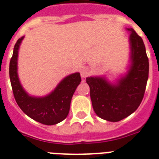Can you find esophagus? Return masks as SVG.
Listing matches in <instances>:
<instances>
[{
	"mask_svg": "<svg viewBox=\"0 0 159 159\" xmlns=\"http://www.w3.org/2000/svg\"><path fill=\"white\" fill-rule=\"evenodd\" d=\"M89 73H90L89 69H88L87 67H86V66H84V67H82V69H81V76H82V77H83V78L87 77V76L89 75Z\"/></svg>",
	"mask_w": 159,
	"mask_h": 159,
	"instance_id": "1",
	"label": "esophagus"
}]
</instances>
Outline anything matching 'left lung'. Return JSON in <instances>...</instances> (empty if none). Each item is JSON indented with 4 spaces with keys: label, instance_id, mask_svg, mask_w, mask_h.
<instances>
[{
    "label": "left lung",
    "instance_id": "left-lung-1",
    "mask_svg": "<svg viewBox=\"0 0 159 159\" xmlns=\"http://www.w3.org/2000/svg\"><path fill=\"white\" fill-rule=\"evenodd\" d=\"M131 48V65L127 74L116 84L105 77H86L94 112L100 118L117 122L131 115L143 99L149 77V59L142 39L128 28Z\"/></svg>",
    "mask_w": 159,
    "mask_h": 159
}]
</instances>
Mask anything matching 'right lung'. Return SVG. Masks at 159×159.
<instances>
[{"label": "right lung", "instance_id": "obj_1", "mask_svg": "<svg viewBox=\"0 0 159 159\" xmlns=\"http://www.w3.org/2000/svg\"><path fill=\"white\" fill-rule=\"evenodd\" d=\"M24 37L14 45L9 63V78L16 102L28 116L43 125H53L64 120L69 112L70 102L77 86L81 82L79 73L65 77L48 95L37 98L30 96L22 88L18 77V54Z\"/></svg>", "mask_w": 159, "mask_h": 159}]
</instances>
